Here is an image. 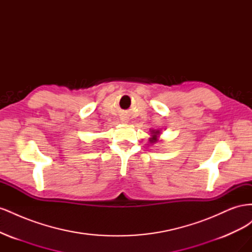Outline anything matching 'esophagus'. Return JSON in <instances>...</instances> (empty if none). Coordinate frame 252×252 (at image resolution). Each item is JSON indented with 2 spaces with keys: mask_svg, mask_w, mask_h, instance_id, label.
Listing matches in <instances>:
<instances>
[{
  "mask_svg": "<svg viewBox=\"0 0 252 252\" xmlns=\"http://www.w3.org/2000/svg\"><path fill=\"white\" fill-rule=\"evenodd\" d=\"M123 121H127V120H123Z\"/></svg>",
  "mask_w": 252,
  "mask_h": 252,
  "instance_id": "34e87169",
  "label": "esophagus"
}]
</instances>
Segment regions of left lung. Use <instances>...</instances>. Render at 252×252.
I'll return each instance as SVG.
<instances>
[{
    "mask_svg": "<svg viewBox=\"0 0 252 252\" xmlns=\"http://www.w3.org/2000/svg\"><path fill=\"white\" fill-rule=\"evenodd\" d=\"M158 134V130H157V131H152V138L150 139V141H151V142H157V141H158V140H157Z\"/></svg>",
    "mask_w": 252,
    "mask_h": 252,
    "instance_id": "obj_1",
    "label": "left lung"
}]
</instances>
